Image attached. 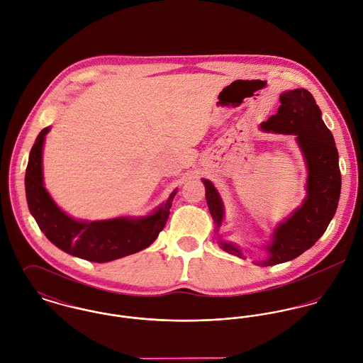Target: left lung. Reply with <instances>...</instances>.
<instances>
[{
  "label": "left lung",
  "mask_w": 363,
  "mask_h": 363,
  "mask_svg": "<svg viewBox=\"0 0 363 363\" xmlns=\"http://www.w3.org/2000/svg\"><path fill=\"white\" fill-rule=\"evenodd\" d=\"M280 108L276 116L260 123L264 132L295 135L308 167V195L291 217L274 230L273 241L266 246L269 257L256 264L274 266L292 260L312 247L327 230L335 214L340 192L341 172L338 152L330 129L322 120V111L306 89H295L280 96ZM206 188V201L214 220V230L224 218V204L214 185L201 179ZM220 247L231 255L243 257L241 250L230 242L218 238Z\"/></svg>",
  "instance_id": "left-lung-1"
}]
</instances>
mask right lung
<instances>
[{"label": "right lung", "instance_id": "add662e5", "mask_svg": "<svg viewBox=\"0 0 363 363\" xmlns=\"http://www.w3.org/2000/svg\"><path fill=\"white\" fill-rule=\"evenodd\" d=\"M39 133L26 168L25 186L28 206L44 235L64 252L89 262L106 263L150 246L165 227L177 189L165 203L146 217H120L101 221H78L65 214L43 185L41 155L44 136Z\"/></svg>", "mask_w": 363, "mask_h": 363}]
</instances>
